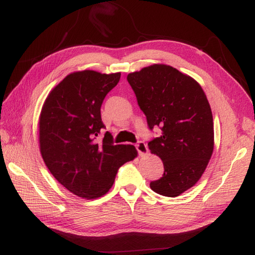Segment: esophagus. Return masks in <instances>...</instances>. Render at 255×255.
I'll return each instance as SVG.
<instances>
[{
	"label": "esophagus",
	"mask_w": 255,
	"mask_h": 255,
	"mask_svg": "<svg viewBox=\"0 0 255 255\" xmlns=\"http://www.w3.org/2000/svg\"><path fill=\"white\" fill-rule=\"evenodd\" d=\"M136 148H137V150H138L139 155H141V156H143V155H145V154H148V152H149V149H148V147H147V144H145L143 141H139V142L136 144Z\"/></svg>",
	"instance_id": "esophagus-1"
}]
</instances>
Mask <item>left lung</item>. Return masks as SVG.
Here are the masks:
<instances>
[{
	"label": "left lung",
	"mask_w": 255,
	"mask_h": 255,
	"mask_svg": "<svg viewBox=\"0 0 255 255\" xmlns=\"http://www.w3.org/2000/svg\"><path fill=\"white\" fill-rule=\"evenodd\" d=\"M127 80L149 128L162 130L148 145L163 162L164 173L150 187L176 197L199 181L213 154L214 122L207 97L196 80L167 64L142 68Z\"/></svg>",
	"instance_id": "8db88e82"
}]
</instances>
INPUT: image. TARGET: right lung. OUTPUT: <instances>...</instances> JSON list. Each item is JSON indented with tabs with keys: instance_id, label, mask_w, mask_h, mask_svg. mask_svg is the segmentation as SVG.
Segmentation results:
<instances>
[{
	"instance_id": "1",
	"label": "right lung",
	"mask_w": 255,
	"mask_h": 255,
	"mask_svg": "<svg viewBox=\"0 0 255 255\" xmlns=\"http://www.w3.org/2000/svg\"><path fill=\"white\" fill-rule=\"evenodd\" d=\"M121 79V72L83 70L68 74L53 88L42 105L39 149L45 164L68 191L85 199L99 198L113 186L117 171L136 158L131 144H113L104 128L101 106Z\"/></svg>"
}]
</instances>
